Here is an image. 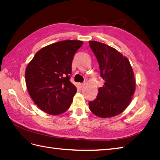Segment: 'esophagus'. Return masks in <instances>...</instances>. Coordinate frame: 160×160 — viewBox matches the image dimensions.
I'll use <instances>...</instances> for the list:
<instances>
[{
    "instance_id": "1",
    "label": "esophagus",
    "mask_w": 160,
    "mask_h": 160,
    "mask_svg": "<svg viewBox=\"0 0 160 160\" xmlns=\"http://www.w3.org/2000/svg\"><path fill=\"white\" fill-rule=\"evenodd\" d=\"M85 85H86V83L85 82H83V83H79V86L81 87V88H83Z\"/></svg>"
}]
</instances>
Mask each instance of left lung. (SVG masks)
<instances>
[{
  "label": "left lung",
  "mask_w": 160,
  "mask_h": 160,
  "mask_svg": "<svg viewBox=\"0 0 160 160\" xmlns=\"http://www.w3.org/2000/svg\"><path fill=\"white\" fill-rule=\"evenodd\" d=\"M98 61L103 87L97 98L89 102V108L102 118L118 115L124 110L135 90V80L128 58L116 49L98 41H89Z\"/></svg>",
  "instance_id": "1"
}]
</instances>
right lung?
<instances>
[{
	"label": "right lung",
	"mask_w": 160,
	"mask_h": 160,
	"mask_svg": "<svg viewBox=\"0 0 160 160\" xmlns=\"http://www.w3.org/2000/svg\"><path fill=\"white\" fill-rule=\"evenodd\" d=\"M83 42L62 41L35 54L25 70V82L31 98L45 112L58 115L69 108L77 88L70 82L72 62Z\"/></svg>",
	"instance_id": "obj_1"
}]
</instances>
